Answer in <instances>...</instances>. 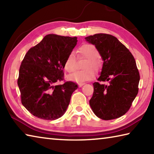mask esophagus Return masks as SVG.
Segmentation results:
<instances>
[{
    "label": "esophagus",
    "mask_w": 154,
    "mask_h": 154,
    "mask_svg": "<svg viewBox=\"0 0 154 154\" xmlns=\"http://www.w3.org/2000/svg\"><path fill=\"white\" fill-rule=\"evenodd\" d=\"M84 84H85V83H78V85H79V87L83 86V85H84Z\"/></svg>",
    "instance_id": "obj_1"
}]
</instances>
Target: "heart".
Instances as JSON below:
<instances>
[{"mask_svg":"<svg viewBox=\"0 0 154 154\" xmlns=\"http://www.w3.org/2000/svg\"><path fill=\"white\" fill-rule=\"evenodd\" d=\"M78 54L80 56L88 58V62L83 71H75L69 75L68 79L77 83H84L93 79L94 77V72L98 71L101 66V61L98 58V51L95 45L92 44H83L77 49ZM92 68L90 69V67ZM64 68L67 72H71L75 69V58L73 53H70L66 57L64 63Z\"/></svg>","mask_w":154,"mask_h":154,"instance_id":"heart-1","label":"heart"}]
</instances>
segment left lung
Returning <instances> with one entry per match:
<instances>
[{"instance_id":"left-lung-1","label":"left lung","mask_w":154,"mask_h":154,"mask_svg":"<svg viewBox=\"0 0 154 154\" xmlns=\"http://www.w3.org/2000/svg\"><path fill=\"white\" fill-rule=\"evenodd\" d=\"M93 44L103 60L99 82H94L90 105L98 118H118L129 110L139 92L140 75L134 56L114 36L96 34L85 38Z\"/></svg>"}]
</instances>
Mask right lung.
I'll list each match as a JSON object with an SVG mask.
<instances>
[{
    "mask_svg": "<svg viewBox=\"0 0 154 154\" xmlns=\"http://www.w3.org/2000/svg\"><path fill=\"white\" fill-rule=\"evenodd\" d=\"M77 37L49 34L26 54L17 84L21 102L34 116L54 120L63 115L77 84L64 81V63L77 45Z\"/></svg>",
    "mask_w": 154,
    "mask_h": 154,
    "instance_id": "1",
    "label": "right lung"
}]
</instances>
